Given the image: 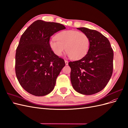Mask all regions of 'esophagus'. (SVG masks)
Wrapping results in <instances>:
<instances>
[{"label":"esophagus","mask_w":128,"mask_h":128,"mask_svg":"<svg viewBox=\"0 0 128 128\" xmlns=\"http://www.w3.org/2000/svg\"><path fill=\"white\" fill-rule=\"evenodd\" d=\"M64 62H65L66 65H68V61L67 60H64Z\"/></svg>","instance_id":"34e87169"}]
</instances>
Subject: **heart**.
<instances>
[{"instance_id": "1", "label": "heart", "mask_w": 128, "mask_h": 128, "mask_svg": "<svg viewBox=\"0 0 128 128\" xmlns=\"http://www.w3.org/2000/svg\"><path fill=\"white\" fill-rule=\"evenodd\" d=\"M56 39L49 40L52 51L58 56L65 50L73 60H78L86 56L90 48V40L86 34L75 30H66L58 34Z\"/></svg>"}]
</instances>
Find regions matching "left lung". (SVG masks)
<instances>
[{"label":"left lung","instance_id":"obj_1","mask_svg":"<svg viewBox=\"0 0 128 128\" xmlns=\"http://www.w3.org/2000/svg\"><path fill=\"white\" fill-rule=\"evenodd\" d=\"M77 29L88 37L90 45L82 59L68 63L71 83L80 94H94L106 86L112 75L113 51L110 41L101 33L84 27Z\"/></svg>","mask_w":128,"mask_h":128}]
</instances>
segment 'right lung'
<instances>
[{"instance_id": "right-lung-1", "label": "right lung", "mask_w": 128, "mask_h": 128, "mask_svg": "<svg viewBox=\"0 0 128 128\" xmlns=\"http://www.w3.org/2000/svg\"><path fill=\"white\" fill-rule=\"evenodd\" d=\"M66 29L60 24L38 20L21 36L15 54V73L21 86L36 96L49 94L65 66L49 46L54 34Z\"/></svg>"}]
</instances>
